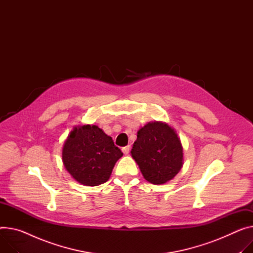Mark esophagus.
I'll return each mask as SVG.
<instances>
[{
	"mask_svg": "<svg viewBox=\"0 0 253 253\" xmlns=\"http://www.w3.org/2000/svg\"><path fill=\"white\" fill-rule=\"evenodd\" d=\"M129 150H130V146H129V145H128V146H126V147H124V148L122 149V151H123V153H124L125 155H127L128 152H129Z\"/></svg>",
	"mask_w": 253,
	"mask_h": 253,
	"instance_id": "34e87169",
	"label": "esophagus"
}]
</instances>
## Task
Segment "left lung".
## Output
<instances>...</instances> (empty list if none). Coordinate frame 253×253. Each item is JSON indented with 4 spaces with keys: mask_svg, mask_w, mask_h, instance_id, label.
I'll return each instance as SVG.
<instances>
[{
    "mask_svg": "<svg viewBox=\"0 0 253 253\" xmlns=\"http://www.w3.org/2000/svg\"><path fill=\"white\" fill-rule=\"evenodd\" d=\"M130 151L144 178L153 184L171 180L182 167V146L177 133L164 123H149L137 134Z\"/></svg>",
    "mask_w": 253,
    "mask_h": 253,
    "instance_id": "obj_1",
    "label": "left lung"
}]
</instances>
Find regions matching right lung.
I'll return each mask as SVG.
<instances>
[{
	"label": "right lung",
	"mask_w": 253,
	"mask_h": 253,
	"mask_svg": "<svg viewBox=\"0 0 253 253\" xmlns=\"http://www.w3.org/2000/svg\"><path fill=\"white\" fill-rule=\"evenodd\" d=\"M123 152L97 126L75 127L63 148V162L75 180L88 186L106 182Z\"/></svg>",
	"instance_id": "obj_1"
}]
</instances>
